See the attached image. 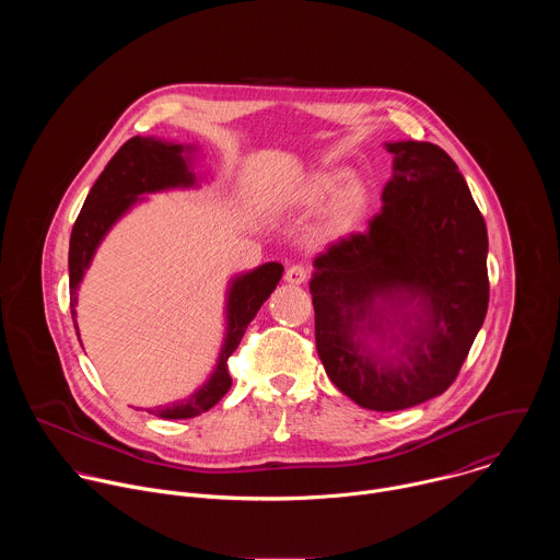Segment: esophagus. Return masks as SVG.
Returning a JSON list of instances; mask_svg holds the SVG:
<instances>
[{
    "label": "esophagus",
    "mask_w": 560,
    "mask_h": 560,
    "mask_svg": "<svg viewBox=\"0 0 560 560\" xmlns=\"http://www.w3.org/2000/svg\"><path fill=\"white\" fill-rule=\"evenodd\" d=\"M307 277H310V270H307L305 266H301V264H294V266H290V268L285 270V281L292 283V285L303 283Z\"/></svg>",
    "instance_id": "obj_1"
}]
</instances>
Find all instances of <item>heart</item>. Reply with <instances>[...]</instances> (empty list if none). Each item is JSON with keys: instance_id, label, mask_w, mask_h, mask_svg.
<instances>
[{"instance_id": "b5f03b06", "label": "heart", "mask_w": 560, "mask_h": 560, "mask_svg": "<svg viewBox=\"0 0 560 560\" xmlns=\"http://www.w3.org/2000/svg\"><path fill=\"white\" fill-rule=\"evenodd\" d=\"M339 179H341V175H330V173H322V175L310 177L305 188H303V199L307 203H318L337 188ZM363 201H365L363 188L359 184H350L339 195V199L335 201V206H332V210H330V214L324 223V232L326 234H339V232L348 230L354 223L357 214L361 212Z\"/></svg>"}]
</instances>
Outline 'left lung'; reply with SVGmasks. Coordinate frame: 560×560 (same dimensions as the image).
<instances>
[{"label":"left lung","mask_w":560,"mask_h":560,"mask_svg":"<svg viewBox=\"0 0 560 560\" xmlns=\"http://www.w3.org/2000/svg\"><path fill=\"white\" fill-rule=\"evenodd\" d=\"M387 150L394 175L383 210L365 232L318 255L310 281L316 352L330 381L376 412L443 394L490 303L488 228L452 156L428 141H396ZM365 331L389 334L390 342L404 336L405 348L394 362L383 360L366 348Z\"/></svg>","instance_id":"obj_1"}]
</instances>
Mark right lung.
Segmentation results:
<instances>
[{"instance_id": "add662e5", "label": "right lung", "mask_w": 560, "mask_h": 560, "mask_svg": "<svg viewBox=\"0 0 560 560\" xmlns=\"http://www.w3.org/2000/svg\"><path fill=\"white\" fill-rule=\"evenodd\" d=\"M182 152L184 145L179 143H164L152 137H132L106 164L104 173L91 188L84 208L79 212L70 232L68 268L72 322L77 303L74 292L95 255V248L100 246L102 236L108 232V228L137 201V195L195 184V177L192 173H188L186 159L182 156ZM281 275V264H264L261 268L238 277L232 283L228 296V337L212 378L199 392H195L188 401L145 412L162 419H192L199 417L201 412H208L212 406L221 401V396L232 385L228 359L236 350V346L242 343L248 324L253 322L264 301L272 294Z\"/></svg>"}]
</instances>
